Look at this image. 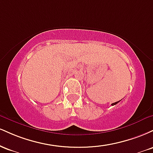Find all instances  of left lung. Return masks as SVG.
Listing matches in <instances>:
<instances>
[{
    "mask_svg": "<svg viewBox=\"0 0 153 153\" xmlns=\"http://www.w3.org/2000/svg\"><path fill=\"white\" fill-rule=\"evenodd\" d=\"M119 102V101H117V102H115V103H111V105L112 106H114V105H116L117 104V103H118Z\"/></svg>",
    "mask_w": 153,
    "mask_h": 153,
    "instance_id": "left-lung-1",
    "label": "left lung"
}]
</instances>
